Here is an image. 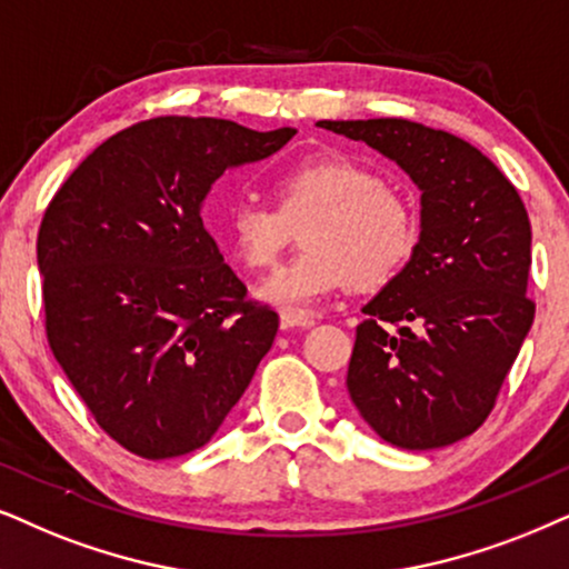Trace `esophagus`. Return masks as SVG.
I'll use <instances>...</instances> for the list:
<instances>
[{
	"label": "esophagus",
	"instance_id": "obj_1",
	"mask_svg": "<svg viewBox=\"0 0 569 569\" xmlns=\"http://www.w3.org/2000/svg\"><path fill=\"white\" fill-rule=\"evenodd\" d=\"M315 322H318V318L312 312H280V328L283 330H307Z\"/></svg>",
	"mask_w": 569,
	"mask_h": 569
}]
</instances>
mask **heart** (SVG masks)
Instances as JSON below:
<instances>
[{
    "mask_svg": "<svg viewBox=\"0 0 569 569\" xmlns=\"http://www.w3.org/2000/svg\"><path fill=\"white\" fill-rule=\"evenodd\" d=\"M272 204L236 201L226 239L249 270H268L301 228L291 262L264 280L257 297L283 312H305L351 283L378 291L397 280L420 241V214L380 172L347 154H318L289 164L272 181Z\"/></svg>",
    "mask_w": 569,
    "mask_h": 569,
    "instance_id": "obj_1",
    "label": "heart"
}]
</instances>
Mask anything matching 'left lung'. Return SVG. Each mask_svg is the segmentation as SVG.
I'll return each instance as SVG.
<instances>
[{
  "label": "left lung",
  "mask_w": 569,
  "mask_h": 569,
  "mask_svg": "<svg viewBox=\"0 0 569 569\" xmlns=\"http://www.w3.org/2000/svg\"><path fill=\"white\" fill-rule=\"evenodd\" d=\"M365 141L420 186V241L397 280L365 305L349 397L383 441L438 449L476 433L533 326L530 220L483 152L401 118L320 120Z\"/></svg>",
  "instance_id": "8db88e82"
}]
</instances>
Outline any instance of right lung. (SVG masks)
Returning <instances> with one entry per match:
<instances>
[{"label":"right lung","mask_w":569,"mask_h":569,"mask_svg":"<svg viewBox=\"0 0 569 569\" xmlns=\"http://www.w3.org/2000/svg\"><path fill=\"white\" fill-rule=\"evenodd\" d=\"M293 133L141 120L49 201L36 239L49 349L97 426L136 457L210 441L272 347L278 315L247 299L199 210L222 172Z\"/></svg>","instance_id":"add662e5"}]
</instances>
